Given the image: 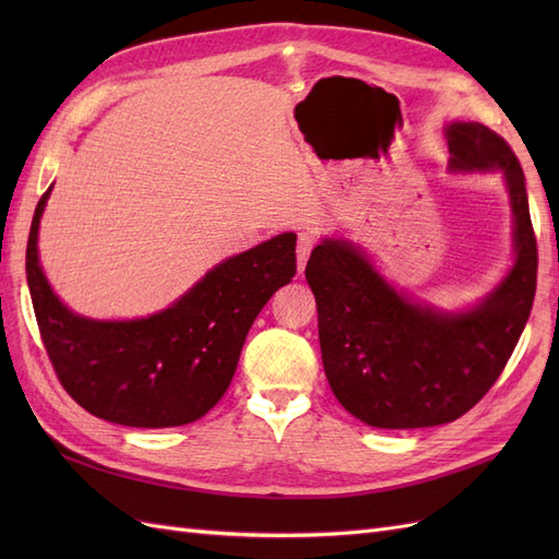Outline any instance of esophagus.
Masks as SVG:
<instances>
[{
	"mask_svg": "<svg viewBox=\"0 0 559 559\" xmlns=\"http://www.w3.org/2000/svg\"><path fill=\"white\" fill-rule=\"evenodd\" d=\"M314 235L312 233H300L298 235V245H296V257H298V270L306 267V261L310 259V251L314 247Z\"/></svg>",
	"mask_w": 559,
	"mask_h": 559,
	"instance_id": "1",
	"label": "esophagus"
}]
</instances>
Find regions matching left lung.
<instances>
[{"mask_svg":"<svg viewBox=\"0 0 559 559\" xmlns=\"http://www.w3.org/2000/svg\"><path fill=\"white\" fill-rule=\"evenodd\" d=\"M448 144L454 170L499 167L513 202L518 259L483 306L466 314L419 308L345 242H321L306 265L329 384L347 413L378 429L436 427L468 413L509 364L532 312L538 249L520 160L480 123H452Z\"/></svg>","mask_w":559,"mask_h":559,"instance_id":"1","label":"left lung"}]
</instances>
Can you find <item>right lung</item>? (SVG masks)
<instances>
[{
  "mask_svg": "<svg viewBox=\"0 0 559 559\" xmlns=\"http://www.w3.org/2000/svg\"><path fill=\"white\" fill-rule=\"evenodd\" d=\"M32 216L25 273L41 343L64 392L83 411L123 427L191 425L226 394L253 319L296 275V235L238 253L202 277L173 308L134 321H91L50 292Z\"/></svg>",
  "mask_w": 559,
  "mask_h": 559,
  "instance_id": "obj_1",
  "label": "right lung"
}]
</instances>
